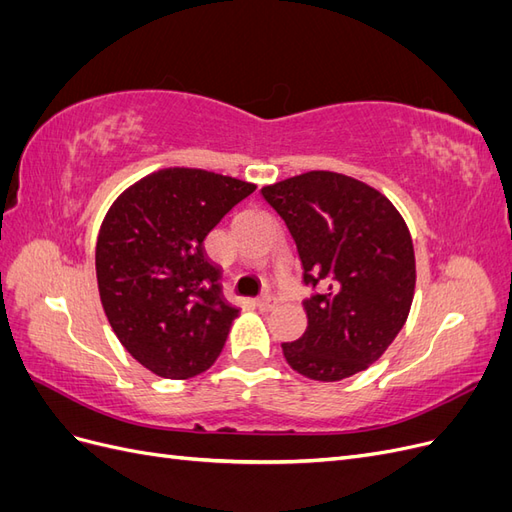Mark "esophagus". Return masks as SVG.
<instances>
[{
	"label": "esophagus",
	"instance_id": "obj_1",
	"mask_svg": "<svg viewBox=\"0 0 512 512\" xmlns=\"http://www.w3.org/2000/svg\"><path fill=\"white\" fill-rule=\"evenodd\" d=\"M275 299L273 297H260L258 301H256V307L260 309V312H271V309H275Z\"/></svg>",
	"mask_w": 512,
	"mask_h": 512
}]
</instances>
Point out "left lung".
Instances as JSON below:
<instances>
[{
  "mask_svg": "<svg viewBox=\"0 0 512 512\" xmlns=\"http://www.w3.org/2000/svg\"><path fill=\"white\" fill-rule=\"evenodd\" d=\"M297 243L305 286V333L282 344L301 376L337 382L376 363L404 327L416 262L399 211L371 185L331 170L260 190Z\"/></svg>",
  "mask_w": 512,
  "mask_h": 512,
  "instance_id": "1",
  "label": "left lung"
}]
</instances>
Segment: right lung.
Listing matches in <instances>:
<instances>
[{"label": "right lung", "mask_w": 512, "mask_h": 512, "mask_svg": "<svg viewBox=\"0 0 512 512\" xmlns=\"http://www.w3.org/2000/svg\"><path fill=\"white\" fill-rule=\"evenodd\" d=\"M256 190L200 168H162L108 209L96 243L104 314L134 359L168 380H188L218 359L239 316L222 297L205 237Z\"/></svg>", "instance_id": "obj_1"}]
</instances>
